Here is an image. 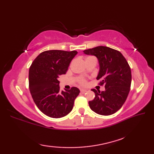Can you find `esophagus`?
I'll list each match as a JSON object with an SVG mask.
<instances>
[{
  "label": "esophagus",
  "instance_id": "34e87169",
  "mask_svg": "<svg viewBox=\"0 0 154 154\" xmlns=\"http://www.w3.org/2000/svg\"><path fill=\"white\" fill-rule=\"evenodd\" d=\"M86 92H87V90L86 89H81V93H86Z\"/></svg>",
  "mask_w": 154,
  "mask_h": 154
}]
</instances>
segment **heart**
<instances>
[{
  "label": "heart",
  "instance_id": "1",
  "mask_svg": "<svg viewBox=\"0 0 154 154\" xmlns=\"http://www.w3.org/2000/svg\"><path fill=\"white\" fill-rule=\"evenodd\" d=\"M79 83L81 85H85L87 83V81L84 79V78H81L79 79Z\"/></svg>",
  "mask_w": 154,
  "mask_h": 154
}]
</instances>
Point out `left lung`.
Listing matches in <instances>:
<instances>
[{"label":"left lung","mask_w":154,"mask_h":154,"mask_svg":"<svg viewBox=\"0 0 154 154\" xmlns=\"http://www.w3.org/2000/svg\"><path fill=\"white\" fill-rule=\"evenodd\" d=\"M84 53L93 55L99 60L100 70L97 80L105 90L93 89L95 94L89 102L91 110L100 115H111L117 112L128 95L132 81L130 67L119 51L106 46H97L85 50Z\"/></svg>","instance_id":"obj_1"}]
</instances>
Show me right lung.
<instances>
[{
    "mask_svg": "<svg viewBox=\"0 0 154 154\" xmlns=\"http://www.w3.org/2000/svg\"><path fill=\"white\" fill-rule=\"evenodd\" d=\"M77 51L48 50L42 52L29 69V89L35 104L45 115L60 119L73 109L74 101L80 93L77 87L60 91L58 81L66 73Z\"/></svg>",
    "mask_w": 154,
    "mask_h": 154,
    "instance_id": "1",
    "label": "right lung"
}]
</instances>
